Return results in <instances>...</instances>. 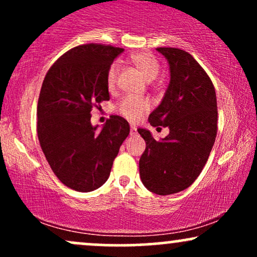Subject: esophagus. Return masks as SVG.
I'll return each instance as SVG.
<instances>
[{"label":"esophagus","instance_id":"1","mask_svg":"<svg viewBox=\"0 0 257 257\" xmlns=\"http://www.w3.org/2000/svg\"><path fill=\"white\" fill-rule=\"evenodd\" d=\"M137 134H138L137 126L132 125V126H131V135H132V137H135V135H137Z\"/></svg>","mask_w":257,"mask_h":257}]
</instances>
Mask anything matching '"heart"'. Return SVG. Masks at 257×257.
Instances as JSON below:
<instances>
[{
    "label": "heart",
    "mask_w": 257,
    "mask_h": 257,
    "mask_svg": "<svg viewBox=\"0 0 257 257\" xmlns=\"http://www.w3.org/2000/svg\"><path fill=\"white\" fill-rule=\"evenodd\" d=\"M132 63L140 70L141 73L147 79H155L159 75L161 71V64L153 57L152 54L147 52H138L133 53L131 55ZM119 72V61L114 60L110 64L106 71V84L108 89H113L117 83V77ZM150 110V101L143 98H137V96H124L120 99L116 106V111L120 116H123L128 120H138L140 119L147 111Z\"/></svg>",
    "instance_id": "heart-1"
}]
</instances>
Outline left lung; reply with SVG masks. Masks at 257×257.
I'll return each instance as SVG.
<instances>
[{
    "mask_svg": "<svg viewBox=\"0 0 257 257\" xmlns=\"http://www.w3.org/2000/svg\"><path fill=\"white\" fill-rule=\"evenodd\" d=\"M170 67V83L161 105L150 114L153 126H169L161 143L138 129L146 143L139 161L141 181L159 196L192 185L204 168L217 133V102L213 82L190 53L159 47Z\"/></svg>",
    "mask_w": 257,
    "mask_h": 257,
    "instance_id": "left-lung-1",
    "label": "left lung"
}]
</instances>
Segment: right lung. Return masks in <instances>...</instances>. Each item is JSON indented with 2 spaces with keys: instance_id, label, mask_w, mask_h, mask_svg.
I'll return each instance as SVG.
<instances>
[{
  "instance_id": "1",
  "label": "right lung",
  "mask_w": 257,
  "mask_h": 257,
  "mask_svg": "<svg viewBox=\"0 0 257 257\" xmlns=\"http://www.w3.org/2000/svg\"><path fill=\"white\" fill-rule=\"evenodd\" d=\"M123 48L87 43L64 53L47 72L37 104V135L53 173L67 187L90 192L105 184L129 123L111 116L100 132L90 111L110 100L106 71Z\"/></svg>"
}]
</instances>
